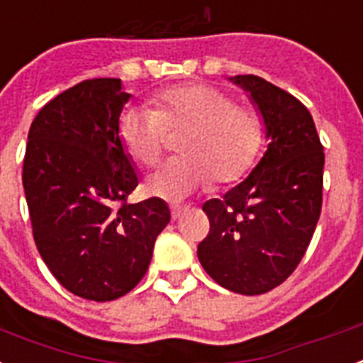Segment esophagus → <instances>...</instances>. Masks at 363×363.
I'll list each match as a JSON object with an SVG mask.
<instances>
[{
	"label": "esophagus",
	"instance_id": "obj_1",
	"mask_svg": "<svg viewBox=\"0 0 363 363\" xmlns=\"http://www.w3.org/2000/svg\"><path fill=\"white\" fill-rule=\"evenodd\" d=\"M185 211H187V208H184V206H178V203H172V206H170V213H172V218H174V220H178Z\"/></svg>",
	"mask_w": 363,
	"mask_h": 363
}]
</instances>
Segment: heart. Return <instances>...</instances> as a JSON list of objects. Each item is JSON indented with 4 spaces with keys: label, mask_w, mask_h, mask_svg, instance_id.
<instances>
[{
    "label": "heart",
    "mask_w": 363,
    "mask_h": 363,
    "mask_svg": "<svg viewBox=\"0 0 363 363\" xmlns=\"http://www.w3.org/2000/svg\"><path fill=\"white\" fill-rule=\"evenodd\" d=\"M167 131H185L178 143L182 155L161 164L146 189L169 202H182L213 178L218 184L241 178L263 140L257 111L233 104L228 92L206 83L170 86L155 96V109L130 107L118 121L122 145L143 167L157 163Z\"/></svg>",
    "instance_id": "heart-1"
}]
</instances>
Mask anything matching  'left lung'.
<instances>
[{
  "label": "left lung",
  "mask_w": 363,
  "mask_h": 363,
  "mask_svg": "<svg viewBox=\"0 0 363 363\" xmlns=\"http://www.w3.org/2000/svg\"><path fill=\"white\" fill-rule=\"evenodd\" d=\"M230 79L262 113L269 146L245 182L202 206L209 233L199 259L218 286L262 295L287 280L306 254L321 215L325 152L295 96L252 74Z\"/></svg>",
  "instance_id": "8db88e82"
}]
</instances>
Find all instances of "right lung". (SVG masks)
Listing matches in <instances>:
<instances>
[{
  "label": "right lung",
  "instance_id": "1",
  "mask_svg": "<svg viewBox=\"0 0 363 363\" xmlns=\"http://www.w3.org/2000/svg\"><path fill=\"white\" fill-rule=\"evenodd\" d=\"M130 94L121 79H86L35 116L23 157L33 238L62 287L106 302L148 271L155 238L170 220L161 199L128 203L139 184L118 135Z\"/></svg>",
  "mask_w": 363,
  "mask_h": 363
}]
</instances>
